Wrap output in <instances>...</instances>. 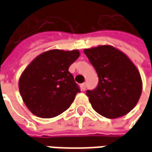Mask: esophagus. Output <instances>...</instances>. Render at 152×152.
<instances>
[{
    "mask_svg": "<svg viewBox=\"0 0 152 152\" xmlns=\"http://www.w3.org/2000/svg\"><path fill=\"white\" fill-rule=\"evenodd\" d=\"M81 89H82V90H85L86 89V83L81 84Z\"/></svg>",
    "mask_w": 152,
    "mask_h": 152,
    "instance_id": "34e87169",
    "label": "esophagus"
}]
</instances>
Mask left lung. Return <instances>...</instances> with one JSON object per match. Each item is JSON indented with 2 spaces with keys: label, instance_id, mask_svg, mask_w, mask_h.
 I'll return each instance as SVG.
<instances>
[{
  "label": "left lung",
  "instance_id": "1",
  "mask_svg": "<svg viewBox=\"0 0 152 152\" xmlns=\"http://www.w3.org/2000/svg\"><path fill=\"white\" fill-rule=\"evenodd\" d=\"M84 53L99 80L96 89L86 94L94 110L110 119L128 114L136 106L142 90L136 66L125 53L108 45L85 49Z\"/></svg>",
  "mask_w": 152,
  "mask_h": 152
}]
</instances>
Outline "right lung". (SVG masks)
Masks as SVG:
<instances>
[{
	"label": "right lung",
	"mask_w": 152,
	"mask_h": 152,
	"mask_svg": "<svg viewBox=\"0 0 152 152\" xmlns=\"http://www.w3.org/2000/svg\"><path fill=\"white\" fill-rule=\"evenodd\" d=\"M78 50H51L40 53L20 76L18 89L28 110L40 118H53L70 107L80 92L69 66Z\"/></svg>",
	"instance_id": "right-lung-1"
}]
</instances>
